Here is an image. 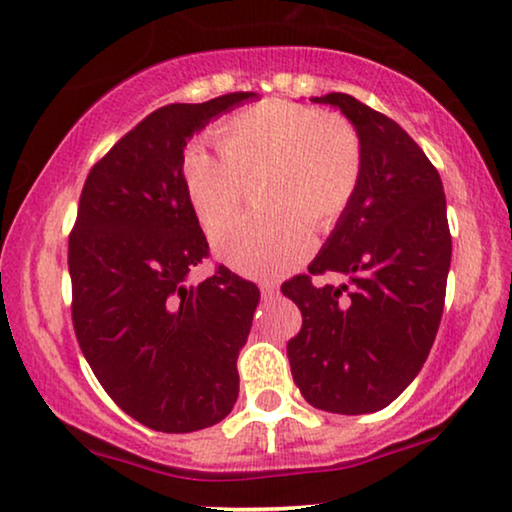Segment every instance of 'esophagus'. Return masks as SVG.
Segmentation results:
<instances>
[{
	"mask_svg": "<svg viewBox=\"0 0 512 512\" xmlns=\"http://www.w3.org/2000/svg\"><path fill=\"white\" fill-rule=\"evenodd\" d=\"M261 293L263 298H275L279 296V286L275 282H261Z\"/></svg>",
	"mask_w": 512,
	"mask_h": 512,
	"instance_id": "obj_1",
	"label": "esophagus"
}]
</instances>
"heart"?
<instances>
[{
  "instance_id": "1",
  "label": "heart",
  "mask_w": 512,
  "mask_h": 512,
  "mask_svg": "<svg viewBox=\"0 0 512 512\" xmlns=\"http://www.w3.org/2000/svg\"><path fill=\"white\" fill-rule=\"evenodd\" d=\"M219 153L191 144L181 177L202 228H212L239 201L241 179L264 172L259 197L269 212L216 227L221 261L249 277H277L310 256L312 226L338 223L359 188L363 149L356 130L321 109L263 100L214 130Z\"/></svg>"
}]
</instances>
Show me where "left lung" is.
Listing matches in <instances>:
<instances>
[{
  "label": "left lung",
  "instance_id": "1",
  "mask_svg": "<svg viewBox=\"0 0 512 512\" xmlns=\"http://www.w3.org/2000/svg\"><path fill=\"white\" fill-rule=\"evenodd\" d=\"M347 116L361 139L363 172L310 275L282 286L303 312L289 340L293 382L314 408L377 412L422 370L445 305L452 237L443 181L396 121L352 95L312 97ZM338 271L340 287L312 274Z\"/></svg>",
  "mask_w": 512,
  "mask_h": 512
}]
</instances>
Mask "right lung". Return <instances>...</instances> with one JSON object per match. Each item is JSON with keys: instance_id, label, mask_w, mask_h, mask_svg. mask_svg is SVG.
<instances>
[{"instance_id": "obj_1", "label": "right lung", "mask_w": 512, "mask_h": 512, "mask_svg": "<svg viewBox=\"0 0 512 512\" xmlns=\"http://www.w3.org/2000/svg\"><path fill=\"white\" fill-rule=\"evenodd\" d=\"M254 97L156 109L83 184L69 235L76 340L118 408L153 431L207 429L237 401V356L261 293L228 268L188 282L209 244L181 160L195 132Z\"/></svg>"}]
</instances>
